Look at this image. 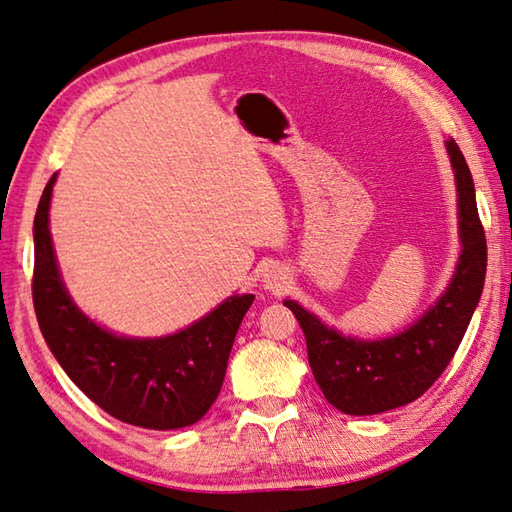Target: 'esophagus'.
<instances>
[{"mask_svg": "<svg viewBox=\"0 0 512 512\" xmlns=\"http://www.w3.org/2000/svg\"><path fill=\"white\" fill-rule=\"evenodd\" d=\"M287 274L283 269H278V267H269V269H265V274H263V285H265V289H269V291H283L285 287H287Z\"/></svg>", "mask_w": 512, "mask_h": 512, "instance_id": "obj_1", "label": "esophagus"}]
</instances>
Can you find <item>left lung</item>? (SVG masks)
<instances>
[{
  "mask_svg": "<svg viewBox=\"0 0 512 512\" xmlns=\"http://www.w3.org/2000/svg\"><path fill=\"white\" fill-rule=\"evenodd\" d=\"M457 185L462 254L440 300L409 329L382 340H358L327 327L298 302L285 300L307 340L309 367L329 404L347 415H375L409 404L433 387L453 360L482 296L486 234L462 150L446 141Z\"/></svg>",
  "mask_w": 512,
  "mask_h": 512,
  "instance_id": "8db88e82",
  "label": "left lung"
}]
</instances>
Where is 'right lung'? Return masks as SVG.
I'll return each mask as SVG.
<instances>
[{
	"label": "right lung",
	"mask_w": 512,
	"mask_h": 512,
	"mask_svg": "<svg viewBox=\"0 0 512 512\" xmlns=\"http://www.w3.org/2000/svg\"><path fill=\"white\" fill-rule=\"evenodd\" d=\"M48 181L35 214L33 302L39 329L68 378L117 420L170 431L201 420L221 393L229 351L254 296H229L165 338H125L95 325L68 296L50 241Z\"/></svg>",
	"instance_id": "obj_1"
}]
</instances>
